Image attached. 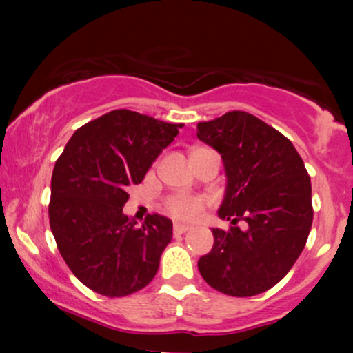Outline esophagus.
Segmentation results:
<instances>
[{
  "instance_id": "obj_1",
  "label": "esophagus",
  "mask_w": 353,
  "mask_h": 353,
  "mask_svg": "<svg viewBox=\"0 0 353 353\" xmlns=\"http://www.w3.org/2000/svg\"><path fill=\"white\" fill-rule=\"evenodd\" d=\"M191 228L188 225H181V223H175L173 225V233L175 234H183L186 233V231H190Z\"/></svg>"
}]
</instances>
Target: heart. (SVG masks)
I'll list each match as a JSON object with an SVG mask.
<instances>
[{"mask_svg":"<svg viewBox=\"0 0 353 353\" xmlns=\"http://www.w3.org/2000/svg\"><path fill=\"white\" fill-rule=\"evenodd\" d=\"M207 197L204 196H188L178 194L167 201V210L178 220L191 221L199 219L202 210L207 205Z\"/></svg>","mask_w":353,"mask_h":353,"instance_id":"obj_1","label":"heart"}]
</instances>
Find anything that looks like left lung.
Returning a JSON list of instances; mask_svg holds the SVG:
<instances>
[{
	"mask_svg": "<svg viewBox=\"0 0 353 353\" xmlns=\"http://www.w3.org/2000/svg\"><path fill=\"white\" fill-rule=\"evenodd\" d=\"M197 138L221 156L226 175L214 248L197 268L205 283L233 297L268 291L305 248L313 221L312 183L289 139L244 110L197 123ZM246 221L241 230L235 223Z\"/></svg>",
	"mask_w": 353,
	"mask_h": 353,
	"instance_id": "1",
	"label": "left lung"
}]
</instances>
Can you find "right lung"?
I'll use <instances>...</instances> for the list:
<instances>
[{
    "label": "right lung",
    "instance_id": "1",
    "mask_svg": "<svg viewBox=\"0 0 353 353\" xmlns=\"http://www.w3.org/2000/svg\"><path fill=\"white\" fill-rule=\"evenodd\" d=\"M183 128L117 109L85 123L67 143L51 178L50 226L72 273L91 291L123 297L148 286L172 241V220L123 214L128 186L143 181Z\"/></svg>",
    "mask_w": 353,
    "mask_h": 353
}]
</instances>
